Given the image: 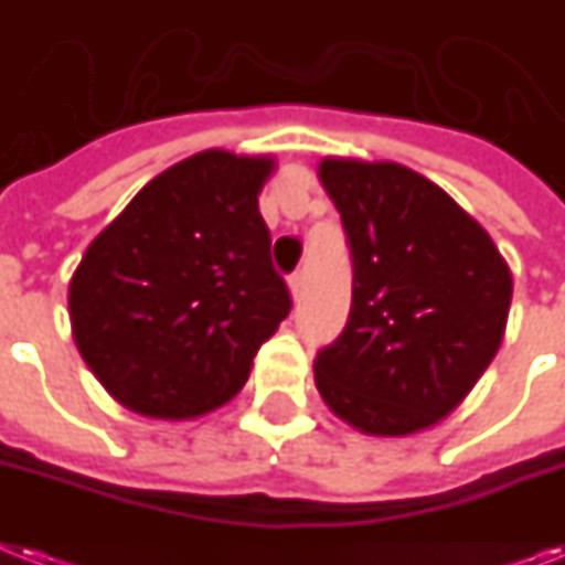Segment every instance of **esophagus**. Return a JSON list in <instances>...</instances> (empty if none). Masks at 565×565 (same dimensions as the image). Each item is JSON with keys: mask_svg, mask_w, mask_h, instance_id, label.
Masks as SVG:
<instances>
[{"mask_svg": "<svg viewBox=\"0 0 565 565\" xmlns=\"http://www.w3.org/2000/svg\"><path fill=\"white\" fill-rule=\"evenodd\" d=\"M290 290H292V298H301L305 296V273H292L290 275Z\"/></svg>", "mask_w": 565, "mask_h": 565, "instance_id": "1", "label": "esophagus"}]
</instances>
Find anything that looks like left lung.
Here are the masks:
<instances>
[{
    "mask_svg": "<svg viewBox=\"0 0 565 565\" xmlns=\"http://www.w3.org/2000/svg\"><path fill=\"white\" fill-rule=\"evenodd\" d=\"M345 228L351 313L313 360L316 388L371 435H409L465 401L497 356L511 273L488 232L420 173L324 159Z\"/></svg>",
    "mask_w": 565,
    "mask_h": 565,
    "instance_id": "obj_1",
    "label": "left lung"
}]
</instances>
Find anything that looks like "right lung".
<instances>
[{"mask_svg": "<svg viewBox=\"0 0 565 565\" xmlns=\"http://www.w3.org/2000/svg\"><path fill=\"white\" fill-rule=\"evenodd\" d=\"M273 159L203 150L89 243L68 284L77 351L118 403L196 417L228 403L292 307L258 211Z\"/></svg>", "mask_w": 565, "mask_h": 565, "instance_id": "right-lung-1", "label": "right lung"}]
</instances>
